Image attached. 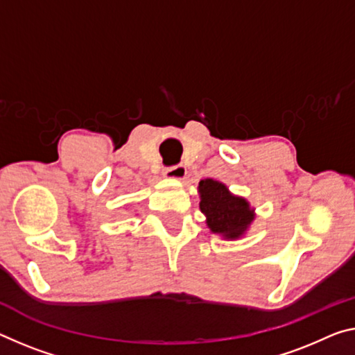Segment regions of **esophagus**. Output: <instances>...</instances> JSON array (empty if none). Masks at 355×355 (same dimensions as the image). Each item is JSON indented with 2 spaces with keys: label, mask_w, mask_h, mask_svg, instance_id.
Returning a JSON list of instances; mask_svg holds the SVG:
<instances>
[{
  "label": "esophagus",
  "mask_w": 355,
  "mask_h": 355,
  "mask_svg": "<svg viewBox=\"0 0 355 355\" xmlns=\"http://www.w3.org/2000/svg\"><path fill=\"white\" fill-rule=\"evenodd\" d=\"M187 167L183 164H178V166H173V167H167L164 168V172H162V175L167 180H184L187 178Z\"/></svg>",
  "instance_id": "1"
}]
</instances>
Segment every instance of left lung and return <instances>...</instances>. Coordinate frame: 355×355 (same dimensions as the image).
Segmentation results:
<instances>
[{
    "label": "left lung",
    "instance_id": "obj_1",
    "mask_svg": "<svg viewBox=\"0 0 355 355\" xmlns=\"http://www.w3.org/2000/svg\"><path fill=\"white\" fill-rule=\"evenodd\" d=\"M199 207L211 234L224 240H239L248 232L256 218L254 208L241 196H235L226 184L213 178L199 182Z\"/></svg>",
    "mask_w": 355,
    "mask_h": 355
}]
</instances>
